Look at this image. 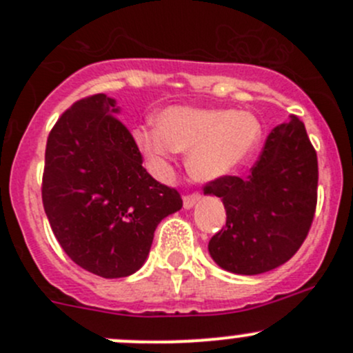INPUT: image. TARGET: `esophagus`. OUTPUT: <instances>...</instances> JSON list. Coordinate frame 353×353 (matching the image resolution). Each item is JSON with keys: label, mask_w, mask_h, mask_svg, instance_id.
<instances>
[{"label": "esophagus", "mask_w": 353, "mask_h": 353, "mask_svg": "<svg viewBox=\"0 0 353 353\" xmlns=\"http://www.w3.org/2000/svg\"><path fill=\"white\" fill-rule=\"evenodd\" d=\"M199 194L198 193H194V194H188V196H184L183 198V205H184V208L186 210H191L193 208L194 205H196V203L199 201Z\"/></svg>", "instance_id": "1"}]
</instances>
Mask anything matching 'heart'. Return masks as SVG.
Listing matches in <instances>:
<instances>
[{
	"label": "heart",
	"instance_id": "b5f03b06",
	"mask_svg": "<svg viewBox=\"0 0 353 353\" xmlns=\"http://www.w3.org/2000/svg\"><path fill=\"white\" fill-rule=\"evenodd\" d=\"M159 128L134 131L138 148L163 170L176 152L188 154V172L199 183L237 172L261 140L258 117L245 110L172 105L159 114Z\"/></svg>",
	"mask_w": 353,
	"mask_h": 353
}]
</instances>
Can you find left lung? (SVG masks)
Here are the masks:
<instances>
[{"label": "left lung", "mask_w": 353, "mask_h": 353, "mask_svg": "<svg viewBox=\"0 0 353 353\" xmlns=\"http://www.w3.org/2000/svg\"><path fill=\"white\" fill-rule=\"evenodd\" d=\"M222 199L225 227L210 239L213 261L236 275L287 263L311 229L318 201V157L299 117L273 128L245 179L227 176L205 188Z\"/></svg>", "instance_id": "left-lung-1"}]
</instances>
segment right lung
<instances>
[{
    "label": "right lung",
    "instance_id": "add662e5",
    "mask_svg": "<svg viewBox=\"0 0 353 353\" xmlns=\"http://www.w3.org/2000/svg\"><path fill=\"white\" fill-rule=\"evenodd\" d=\"M105 94L74 102L46 145L42 203L56 239L87 272L130 276L143 266L154 232L183 206L157 183Z\"/></svg>",
    "mask_w": 353,
    "mask_h": 353
}]
</instances>
